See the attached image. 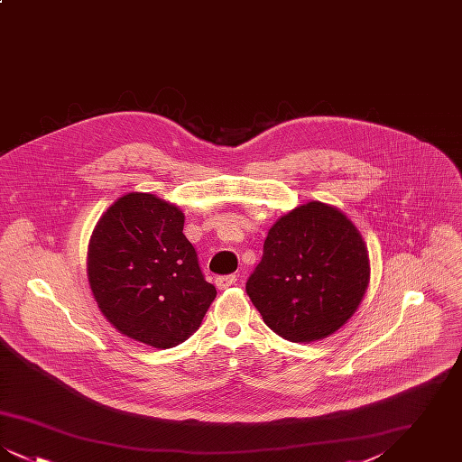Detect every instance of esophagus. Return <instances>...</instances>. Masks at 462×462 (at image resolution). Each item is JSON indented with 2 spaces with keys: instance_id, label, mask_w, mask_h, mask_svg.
Here are the masks:
<instances>
[{
  "instance_id": "1",
  "label": "esophagus",
  "mask_w": 462,
  "mask_h": 462,
  "mask_svg": "<svg viewBox=\"0 0 462 462\" xmlns=\"http://www.w3.org/2000/svg\"><path fill=\"white\" fill-rule=\"evenodd\" d=\"M217 287L218 289H226V287L234 286L237 282V275L236 273H230V275H221L217 277Z\"/></svg>"
}]
</instances>
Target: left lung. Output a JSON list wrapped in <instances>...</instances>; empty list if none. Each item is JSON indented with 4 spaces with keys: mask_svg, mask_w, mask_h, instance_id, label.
Masks as SVG:
<instances>
[{
    "mask_svg": "<svg viewBox=\"0 0 462 462\" xmlns=\"http://www.w3.org/2000/svg\"><path fill=\"white\" fill-rule=\"evenodd\" d=\"M369 279V253L356 226L339 209L311 200L272 225L245 291L270 329L310 343L346 324Z\"/></svg>",
    "mask_w": 462,
    "mask_h": 462,
    "instance_id": "8db88e82",
    "label": "left lung"
}]
</instances>
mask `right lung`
Returning a JSON list of instances; mask_svg holds the SVG:
<instances>
[{"instance_id": "1", "label": "right lung", "mask_w": 462, "mask_h": 462, "mask_svg": "<svg viewBox=\"0 0 462 462\" xmlns=\"http://www.w3.org/2000/svg\"><path fill=\"white\" fill-rule=\"evenodd\" d=\"M185 217L152 194L117 199L88 245V282L104 317L121 334L159 350L199 329L217 298L183 236Z\"/></svg>"}]
</instances>
